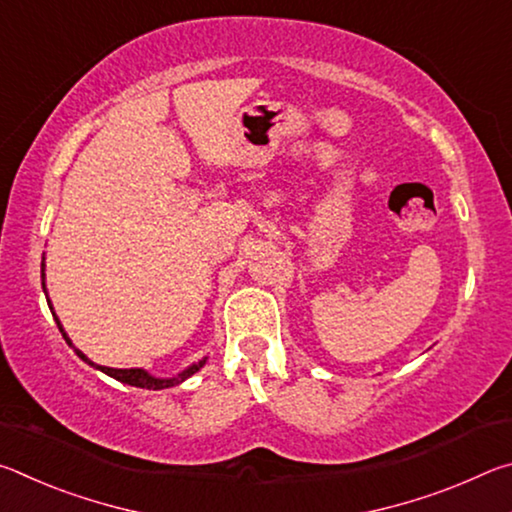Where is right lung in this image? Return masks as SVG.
Listing matches in <instances>:
<instances>
[{"mask_svg": "<svg viewBox=\"0 0 512 512\" xmlns=\"http://www.w3.org/2000/svg\"><path fill=\"white\" fill-rule=\"evenodd\" d=\"M42 289H45V262H42ZM45 293H47V289H45ZM47 302H49V300H47ZM49 305H51V302H49ZM49 309H51V307H49ZM54 318H56V314H54ZM56 323H58L60 332H63V339L67 341V345H72V341H69V336L65 334V329H63V325H60L58 318H56ZM72 348H74V345H72ZM74 352L79 354V357H81L85 363H90L92 368H99L101 372H106V375H110V377H115L117 381H121V384L137 386V388H146V391H162V388L176 386V384H180V381H185L187 377H192L194 372H198V370H201V368L205 366V359H201L198 363H192V366L185 368L183 372H178L176 377L160 379V377L149 375V372L142 370V368H108V366H97V363L85 357V354H83L81 350L74 348Z\"/></svg>", "mask_w": 512, "mask_h": 512, "instance_id": "1", "label": "right lung"}]
</instances>
